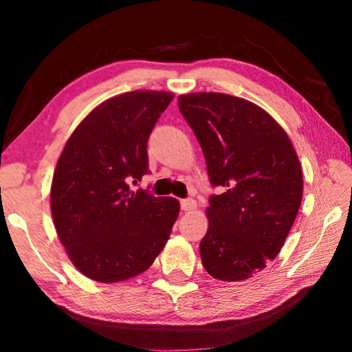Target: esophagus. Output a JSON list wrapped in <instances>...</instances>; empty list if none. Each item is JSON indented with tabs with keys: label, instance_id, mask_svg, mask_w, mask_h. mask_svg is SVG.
Instances as JSON below:
<instances>
[{
	"label": "esophagus",
	"instance_id": "34e87169",
	"mask_svg": "<svg viewBox=\"0 0 352 352\" xmlns=\"http://www.w3.org/2000/svg\"><path fill=\"white\" fill-rule=\"evenodd\" d=\"M197 208V201L194 199H184L181 200V210L184 211H194Z\"/></svg>",
	"mask_w": 352,
	"mask_h": 352
}]
</instances>
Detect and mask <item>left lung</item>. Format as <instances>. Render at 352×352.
I'll return each instance as SVG.
<instances>
[{"mask_svg": "<svg viewBox=\"0 0 352 352\" xmlns=\"http://www.w3.org/2000/svg\"><path fill=\"white\" fill-rule=\"evenodd\" d=\"M219 195L210 197L200 256L211 277L245 280L280 252L302 197L300 160L266 110L221 93L179 96Z\"/></svg>", "mask_w": 352, "mask_h": 352, "instance_id": "1", "label": "left lung"}]
</instances>
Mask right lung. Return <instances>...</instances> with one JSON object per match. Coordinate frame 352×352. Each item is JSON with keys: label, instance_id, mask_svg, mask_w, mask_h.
<instances>
[{"label": "right lung", "instance_id": "1", "mask_svg": "<svg viewBox=\"0 0 352 352\" xmlns=\"http://www.w3.org/2000/svg\"><path fill=\"white\" fill-rule=\"evenodd\" d=\"M131 91L98 105L67 141L51 186L62 245L81 274L113 283L152 266L179 214V201L133 190L148 173L147 141L173 100Z\"/></svg>", "mask_w": 352, "mask_h": 352}]
</instances>
